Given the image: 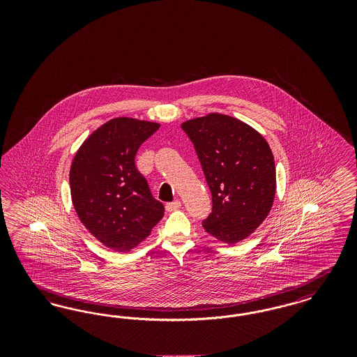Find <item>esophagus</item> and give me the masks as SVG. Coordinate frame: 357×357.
<instances>
[{"label":"esophagus","mask_w":357,"mask_h":357,"mask_svg":"<svg viewBox=\"0 0 357 357\" xmlns=\"http://www.w3.org/2000/svg\"><path fill=\"white\" fill-rule=\"evenodd\" d=\"M181 206H182L181 201H174V202H170V204H166V210H167L169 213H171V211L178 210Z\"/></svg>","instance_id":"1"}]
</instances>
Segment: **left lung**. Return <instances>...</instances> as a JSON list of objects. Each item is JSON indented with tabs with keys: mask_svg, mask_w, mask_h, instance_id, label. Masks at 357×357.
<instances>
[{
	"mask_svg": "<svg viewBox=\"0 0 357 357\" xmlns=\"http://www.w3.org/2000/svg\"><path fill=\"white\" fill-rule=\"evenodd\" d=\"M182 128L213 197L204 230L227 245L249 237L271 213L275 195V165L268 142L249 124L222 114L187 120Z\"/></svg>",
	"mask_w": 357,
	"mask_h": 357,
	"instance_id": "1",
	"label": "left lung"
}]
</instances>
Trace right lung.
Wrapping results in <instances>:
<instances>
[{
	"instance_id": "add662e5",
	"label": "right lung",
	"mask_w": 357,
	"mask_h": 357,
	"mask_svg": "<svg viewBox=\"0 0 357 357\" xmlns=\"http://www.w3.org/2000/svg\"><path fill=\"white\" fill-rule=\"evenodd\" d=\"M160 124L115 118L84 140L75 155L69 185L73 207L88 231L109 249L130 252L165 215L137 171L139 147Z\"/></svg>"
}]
</instances>
